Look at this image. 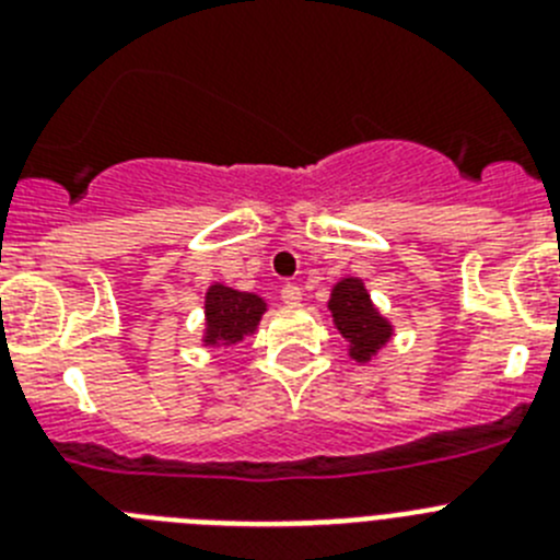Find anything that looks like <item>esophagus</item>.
<instances>
[{
    "instance_id": "esophagus-1",
    "label": "esophagus",
    "mask_w": 560,
    "mask_h": 560,
    "mask_svg": "<svg viewBox=\"0 0 560 560\" xmlns=\"http://www.w3.org/2000/svg\"><path fill=\"white\" fill-rule=\"evenodd\" d=\"M280 296H283L285 305H300L303 303V289L300 285H283V291H280Z\"/></svg>"
}]
</instances>
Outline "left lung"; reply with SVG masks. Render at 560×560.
Returning a JSON list of instances; mask_svg holds the SVG:
<instances>
[{
  "label": "left lung",
  "mask_w": 560,
  "mask_h": 560,
  "mask_svg": "<svg viewBox=\"0 0 560 560\" xmlns=\"http://www.w3.org/2000/svg\"><path fill=\"white\" fill-rule=\"evenodd\" d=\"M328 311L334 328L348 341V355L359 364L378 355V350L393 339V323L381 314L359 277H341L330 289Z\"/></svg>",
  "instance_id": "left-lung-1"
}]
</instances>
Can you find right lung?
Masks as SVG:
<instances>
[{
	"mask_svg": "<svg viewBox=\"0 0 560 560\" xmlns=\"http://www.w3.org/2000/svg\"><path fill=\"white\" fill-rule=\"evenodd\" d=\"M264 296L237 291L224 283H212L205 296V341L207 348H232L252 336L266 314Z\"/></svg>",
	"mask_w": 560,
	"mask_h": 560,
	"instance_id": "add662e5",
	"label": "right lung"
}]
</instances>
